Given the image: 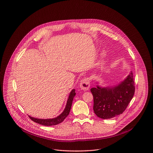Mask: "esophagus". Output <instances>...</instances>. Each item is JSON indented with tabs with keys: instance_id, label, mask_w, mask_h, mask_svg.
I'll return each instance as SVG.
<instances>
[{
	"instance_id": "34e87169",
	"label": "esophagus",
	"mask_w": 153,
	"mask_h": 153,
	"mask_svg": "<svg viewBox=\"0 0 153 153\" xmlns=\"http://www.w3.org/2000/svg\"><path fill=\"white\" fill-rule=\"evenodd\" d=\"M80 88L82 90L84 91L89 90L90 88V80L88 78H85L82 79L80 83Z\"/></svg>"
}]
</instances>
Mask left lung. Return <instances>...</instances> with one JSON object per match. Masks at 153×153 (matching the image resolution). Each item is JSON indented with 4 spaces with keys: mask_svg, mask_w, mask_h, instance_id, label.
Instances as JSON below:
<instances>
[{
    "mask_svg": "<svg viewBox=\"0 0 153 153\" xmlns=\"http://www.w3.org/2000/svg\"><path fill=\"white\" fill-rule=\"evenodd\" d=\"M93 110L102 119H110L121 114L133 97L135 87L133 72L121 83L114 87L91 88Z\"/></svg>",
    "mask_w": 153,
    "mask_h": 153,
    "instance_id": "8db88e82",
    "label": "left lung"
}]
</instances>
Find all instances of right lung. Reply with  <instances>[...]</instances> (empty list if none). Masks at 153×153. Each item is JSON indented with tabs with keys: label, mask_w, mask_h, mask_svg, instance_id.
I'll use <instances>...</instances> for the list:
<instances>
[{
	"label": "right lung",
	"mask_w": 153,
	"mask_h": 153,
	"mask_svg": "<svg viewBox=\"0 0 153 153\" xmlns=\"http://www.w3.org/2000/svg\"><path fill=\"white\" fill-rule=\"evenodd\" d=\"M75 91V89H73L71 92L64 111L62 112L61 114L59 116H58L57 117H56L55 118L46 119V120L35 118L31 117L30 116H29V118L33 122L39 123L41 125H45V126H52V125H56L59 123H60L65 120V118L68 116V115L70 113V111L71 110V108L72 102L73 101L74 97L76 94Z\"/></svg>",
	"instance_id": "add662e5"
}]
</instances>
